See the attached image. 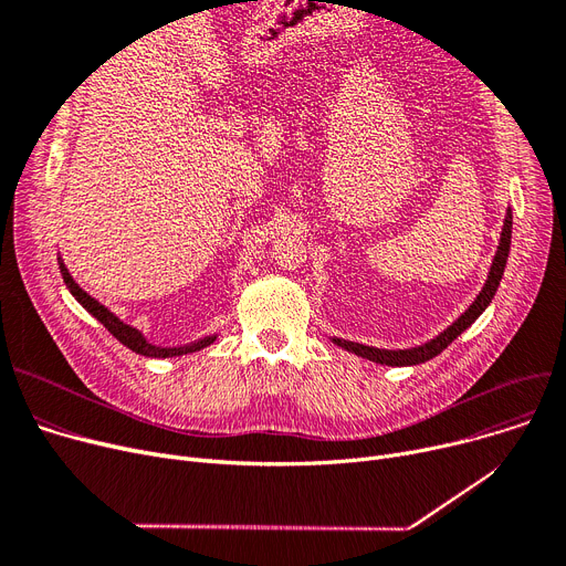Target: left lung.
Listing matches in <instances>:
<instances>
[{
	"label": "left lung",
	"instance_id": "left-lung-1",
	"mask_svg": "<svg viewBox=\"0 0 566 566\" xmlns=\"http://www.w3.org/2000/svg\"><path fill=\"white\" fill-rule=\"evenodd\" d=\"M510 245H512V211H507V218H504V227H502V233H500V245H497V252H495V259H493V265H491V273H489V280L482 289V293L478 295V301H474L465 314H461L459 321H454L448 331L440 333L436 339H431L429 344L424 346H418V348H408V350H382V348H371V346H363V344H353V342H344V339H333L337 346L360 355V358H367L376 365H388V367H406V365H420V363H427L431 358H436V355L440 350L448 348L465 328H470V325L478 321V316L489 307V303L493 301V295L497 291V284L502 280V273H504V265H507V256H510Z\"/></svg>",
	"mask_w": 566,
	"mask_h": 566
}]
</instances>
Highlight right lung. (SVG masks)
Returning <instances> with one entry per match:
<instances>
[{"mask_svg":"<svg viewBox=\"0 0 566 566\" xmlns=\"http://www.w3.org/2000/svg\"><path fill=\"white\" fill-rule=\"evenodd\" d=\"M59 268H62V277H64L69 291L77 298V303H80L88 314H94L118 342H122L124 346H128L130 350L139 353V355H148V358H174V355H186V353L199 350V348L208 346V344H211V342L216 339V337H206V339H201V342H197V344H192V346H181V348H160V346L148 344L135 328H130V325H126L124 321H118L107 307H103V305H101L98 301H94L92 295H88L86 291H82V289L73 282L71 273H69V268L64 265L62 259H59Z\"/></svg>","mask_w":566,"mask_h":566,"instance_id":"obj_1","label":"right lung"}]
</instances>
